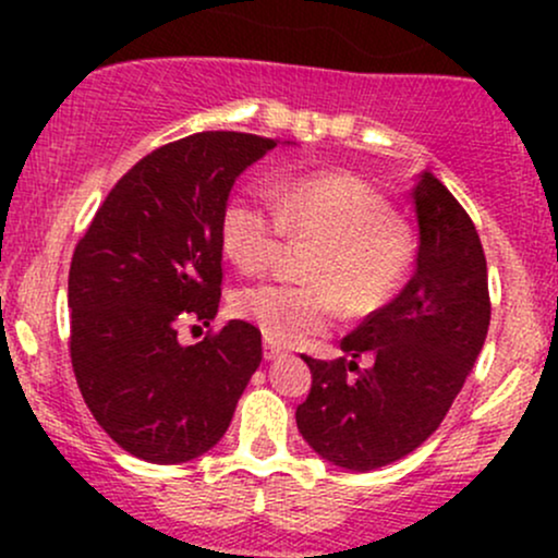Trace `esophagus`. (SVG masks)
Segmentation results:
<instances>
[{
    "mask_svg": "<svg viewBox=\"0 0 558 558\" xmlns=\"http://www.w3.org/2000/svg\"><path fill=\"white\" fill-rule=\"evenodd\" d=\"M280 356H286V351L280 349V345H275L272 341H265V360L272 362V360H280Z\"/></svg>",
    "mask_w": 558,
    "mask_h": 558,
    "instance_id": "34e87169",
    "label": "esophagus"
}]
</instances>
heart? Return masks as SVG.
<instances>
[{
	"label": "heart",
	"instance_id": "obj_1",
	"mask_svg": "<svg viewBox=\"0 0 558 558\" xmlns=\"http://www.w3.org/2000/svg\"><path fill=\"white\" fill-rule=\"evenodd\" d=\"M220 246L243 272L278 259L288 239H317L304 275L312 283H254L233 293V312L272 343H299L345 315L364 317L399 291L412 239L373 185L345 172L293 178L272 196L243 189L220 213Z\"/></svg>",
	"mask_w": 558,
	"mask_h": 558
}]
</instances>
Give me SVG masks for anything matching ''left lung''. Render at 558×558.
<instances>
[{
  "label": "left lung",
  "mask_w": 558,
  "mask_h": 558,
  "mask_svg": "<svg viewBox=\"0 0 558 558\" xmlns=\"http://www.w3.org/2000/svg\"><path fill=\"white\" fill-rule=\"evenodd\" d=\"M412 198L420 226L412 280L343 338L341 360L304 356L312 388L296 409L299 433L343 470H377L425 444L488 336V265L475 222L433 172H422ZM364 353L374 364L360 371Z\"/></svg>",
  "instance_id": "obj_1"
}]
</instances>
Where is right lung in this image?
Listing matches in <instances>:
<instances>
[{"instance_id": "1", "label": "right lung", "mask_w": 558, "mask_h": 558, "mask_svg": "<svg viewBox=\"0 0 558 558\" xmlns=\"http://www.w3.org/2000/svg\"><path fill=\"white\" fill-rule=\"evenodd\" d=\"M278 141L204 131L138 159L78 241L68 275L70 362L120 448L151 464L202 457L228 430L262 362L243 319L181 345V323L220 306V213L235 178Z\"/></svg>"}]
</instances>
